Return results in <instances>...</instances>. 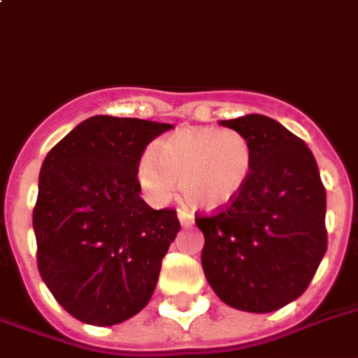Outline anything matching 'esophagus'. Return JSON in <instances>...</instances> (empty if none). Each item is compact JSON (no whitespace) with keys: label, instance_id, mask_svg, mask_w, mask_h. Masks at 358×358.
Wrapping results in <instances>:
<instances>
[{"label":"esophagus","instance_id":"obj_1","mask_svg":"<svg viewBox=\"0 0 358 358\" xmlns=\"http://www.w3.org/2000/svg\"><path fill=\"white\" fill-rule=\"evenodd\" d=\"M178 220L180 224L184 227H192L195 224V218H193V214L186 213V210H178Z\"/></svg>","mask_w":358,"mask_h":358}]
</instances>
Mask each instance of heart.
<instances>
[{"mask_svg": "<svg viewBox=\"0 0 358 358\" xmlns=\"http://www.w3.org/2000/svg\"><path fill=\"white\" fill-rule=\"evenodd\" d=\"M254 171V148L235 129L184 127L161 138L138 163V182L153 203L180 197L193 208L216 210L245 192Z\"/></svg>", "mask_w": 358, "mask_h": 358, "instance_id": "obj_1", "label": "heart"}]
</instances>
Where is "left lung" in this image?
<instances>
[{
    "mask_svg": "<svg viewBox=\"0 0 358 358\" xmlns=\"http://www.w3.org/2000/svg\"><path fill=\"white\" fill-rule=\"evenodd\" d=\"M220 123L250 140L254 171L231 205L195 220L201 264L224 303L271 313L306 292L327 252V192L311 150L279 121L248 113Z\"/></svg>",
    "mask_w": 358,
    "mask_h": 358,
    "instance_id": "obj_1",
    "label": "left lung"
}]
</instances>
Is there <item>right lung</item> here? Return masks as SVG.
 <instances>
[{"label": "right lung", "mask_w": 358, "mask_h": 358, "mask_svg": "<svg viewBox=\"0 0 358 358\" xmlns=\"http://www.w3.org/2000/svg\"><path fill=\"white\" fill-rule=\"evenodd\" d=\"M172 129L145 119L94 115L47 153L34 233L41 279L81 322L112 327L140 313L180 231L176 210L140 197L145 145Z\"/></svg>", "instance_id": "right-lung-1"}]
</instances>
